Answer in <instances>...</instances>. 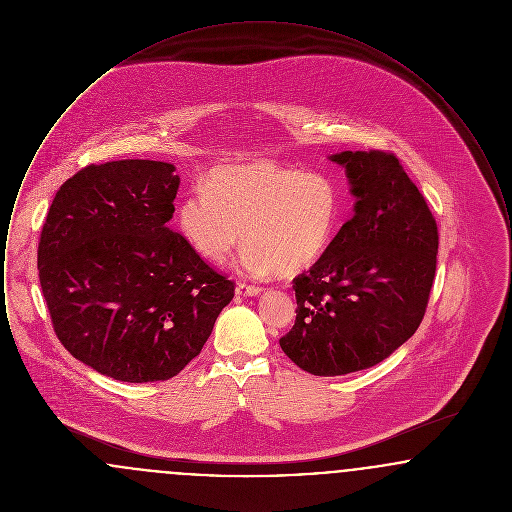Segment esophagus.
<instances>
[{
    "label": "esophagus",
    "instance_id": "esophagus-1",
    "mask_svg": "<svg viewBox=\"0 0 512 512\" xmlns=\"http://www.w3.org/2000/svg\"><path fill=\"white\" fill-rule=\"evenodd\" d=\"M259 293H261V288H257V286H247V284H238L236 286V295L238 297H255Z\"/></svg>",
    "mask_w": 512,
    "mask_h": 512
}]
</instances>
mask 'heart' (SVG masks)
I'll use <instances>...</instances> for the list:
<instances>
[{"label": "heart", "instance_id": "obj_1", "mask_svg": "<svg viewBox=\"0 0 512 512\" xmlns=\"http://www.w3.org/2000/svg\"><path fill=\"white\" fill-rule=\"evenodd\" d=\"M340 217V190L330 176L270 161L215 169L176 211L184 240L213 263H222L244 236L240 267L253 278L313 265Z\"/></svg>", "mask_w": 512, "mask_h": 512}]
</instances>
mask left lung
Listing matches in <instances>:
<instances>
[{"instance_id": "left-lung-1", "label": "left lung", "mask_w": 512, "mask_h": 512, "mask_svg": "<svg viewBox=\"0 0 512 512\" xmlns=\"http://www.w3.org/2000/svg\"><path fill=\"white\" fill-rule=\"evenodd\" d=\"M328 159L345 169L353 217L293 280L297 317L280 347L315 376H343L382 363L420 326L438 226L395 155L341 151Z\"/></svg>"}]
</instances>
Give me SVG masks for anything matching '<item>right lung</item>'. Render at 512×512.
Masks as SVG:
<instances>
[{
  "label": "right lung",
  "mask_w": 512,
  "mask_h": 512,
  "mask_svg": "<svg viewBox=\"0 0 512 512\" xmlns=\"http://www.w3.org/2000/svg\"><path fill=\"white\" fill-rule=\"evenodd\" d=\"M174 171L147 159L90 165L59 188L42 228L53 330L74 359L113 380L176 376L234 297V282L169 226Z\"/></svg>",
  "instance_id": "add662e5"
}]
</instances>
